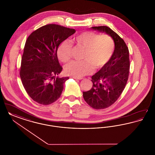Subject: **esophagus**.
<instances>
[{"mask_svg": "<svg viewBox=\"0 0 155 155\" xmlns=\"http://www.w3.org/2000/svg\"><path fill=\"white\" fill-rule=\"evenodd\" d=\"M73 78H74V79H75V80H82L83 79V78H80V77H71Z\"/></svg>", "mask_w": 155, "mask_h": 155, "instance_id": "esophagus-1", "label": "esophagus"}]
</instances>
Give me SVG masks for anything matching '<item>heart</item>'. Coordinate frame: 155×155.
<instances>
[{"label":"heart","mask_w":155,"mask_h":155,"mask_svg":"<svg viewBox=\"0 0 155 155\" xmlns=\"http://www.w3.org/2000/svg\"><path fill=\"white\" fill-rule=\"evenodd\" d=\"M74 41L85 49L84 61H72L65 66L67 74L81 77L91 74L95 70H100L110 60L114 51V41L107 34L84 31L77 35ZM72 44L68 40L59 46L58 57L63 62H67L71 58Z\"/></svg>","instance_id":"1"}]
</instances>
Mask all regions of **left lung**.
<instances>
[{
  "instance_id": "1",
  "label": "left lung",
  "mask_w": 155,
  "mask_h": 155,
  "mask_svg": "<svg viewBox=\"0 0 155 155\" xmlns=\"http://www.w3.org/2000/svg\"><path fill=\"white\" fill-rule=\"evenodd\" d=\"M105 32L114 41V51L109 62L92 76L93 85L83 92L85 102L95 109H103L114 103L125 88L130 71L129 51L124 41L107 26L92 27Z\"/></svg>"
}]
</instances>
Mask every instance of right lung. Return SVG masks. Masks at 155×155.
<instances>
[{
    "mask_svg": "<svg viewBox=\"0 0 155 155\" xmlns=\"http://www.w3.org/2000/svg\"><path fill=\"white\" fill-rule=\"evenodd\" d=\"M75 32L74 29L51 24L33 31L28 37L20 75L27 93L37 103L50 104L61 96L68 77H56L63 69L57 52L59 45Z\"/></svg>",
    "mask_w": 155,
    "mask_h": 155,
    "instance_id": "right-lung-1",
    "label": "right lung"
}]
</instances>
